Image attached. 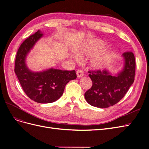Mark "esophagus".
<instances>
[{"mask_svg":"<svg viewBox=\"0 0 149 149\" xmlns=\"http://www.w3.org/2000/svg\"><path fill=\"white\" fill-rule=\"evenodd\" d=\"M76 75H77V76H78V78L82 77V76H84L83 71L82 70H77V71H76Z\"/></svg>","mask_w":149,"mask_h":149,"instance_id":"1","label":"esophagus"}]
</instances>
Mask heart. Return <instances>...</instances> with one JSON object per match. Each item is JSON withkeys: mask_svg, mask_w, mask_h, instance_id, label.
<instances>
[{"mask_svg": "<svg viewBox=\"0 0 149 149\" xmlns=\"http://www.w3.org/2000/svg\"><path fill=\"white\" fill-rule=\"evenodd\" d=\"M106 42L98 38H91L86 40L78 47L77 53L79 56H91L89 60L91 68L95 70L101 69L110 61L112 56V50L108 48H102ZM78 61V58L75 57Z\"/></svg>", "mask_w": 149, "mask_h": 149, "instance_id": "1", "label": "heart"}]
</instances>
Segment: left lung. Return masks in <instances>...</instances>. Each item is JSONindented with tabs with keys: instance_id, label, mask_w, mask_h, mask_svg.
Returning <instances> with one entry per match:
<instances>
[{
	"instance_id": "8db88e82",
	"label": "left lung",
	"mask_w": 149,
	"mask_h": 149,
	"mask_svg": "<svg viewBox=\"0 0 149 149\" xmlns=\"http://www.w3.org/2000/svg\"><path fill=\"white\" fill-rule=\"evenodd\" d=\"M123 68L114 75L106 69L89 71L93 86L85 93L84 97L90 105L106 108L118 103L128 91L134 81L136 61L132 52L123 54Z\"/></svg>"
}]
</instances>
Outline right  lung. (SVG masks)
I'll return each instance as SVG.
<instances>
[{"mask_svg":"<svg viewBox=\"0 0 149 149\" xmlns=\"http://www.w3.org/2000/svg\"><path fill=\"white\" fill-rule=\"evenodd\" d=\"M43 35L38 30L21 44L17 53L14 70L22 89L31 100L38 103H51L62 96L66 84L76 79V74L74 70L53 68L39 72L29 68L25 61L26 56Z\"/></svg>","mask_w":149,"mask_h":149,"instance_id":"1","label":"right lung"}]
</instances>
